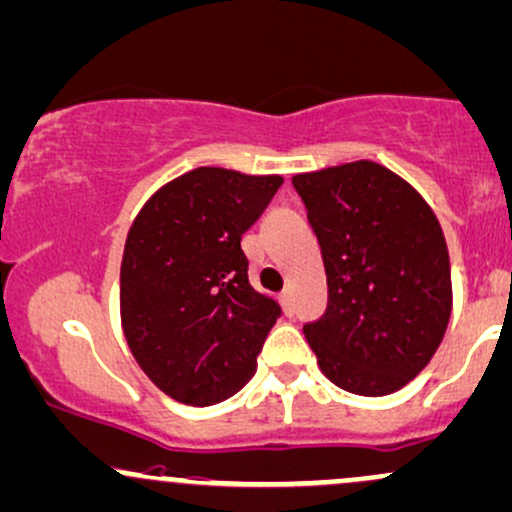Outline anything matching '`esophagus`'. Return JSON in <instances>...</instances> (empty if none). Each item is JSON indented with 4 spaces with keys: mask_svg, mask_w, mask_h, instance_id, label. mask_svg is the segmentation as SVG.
<instances>
[{
    "mask_svg": "<svg viewBox=\"0 0 512 512\" xmlns=\"http://www.w3.org/2000/svg\"><path fill=\"white\" fill-rule=\"evenodd\" d=\"M280 305H283L285 315H293V295H290V290L280 293Z\"/></svg>",
    "mask_w": 512,
    "mask_h": 512,
    "instance_id": "1",
    "label": "esophagus"
}]
</instances>
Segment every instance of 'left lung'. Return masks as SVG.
<instances>
[{
    "label": "left lung",
    "mask_w": 512,
    "mask_h": 512,
    "mask_svg": "<svg viewBox=\"0 0 512 512\" xmlns=\"http://www.w3.org/2000/svg\"><path fill=\"white\" fill-rule=\"evenodd\" d=\"M327 271L329 302L305 324L322 373L356 395L408 386L442 344L452 268L437 214L381 163L293 175Z\"/></svg>",
    "instance_id": "1"
}]
</instances>
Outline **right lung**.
<instances>
[{
	"label": "right lung",
	"mask_w": 512,
	"mask_h": 512,
	"mask_svg": "<svg viewBox=\"0 0 512 512\" xmlns=\"http://www.w3.org/2000/svg\"><path fill=\"white\" fill-rule=\"evenodd\" d=\"M280 185V175L202 166L153 192L131 224L119 288L124 337L178 403H222L256 373L280 307L251 288L241 236Z\"/></svg>",
	"instance_id": "add662e5"
}]
</instances>
